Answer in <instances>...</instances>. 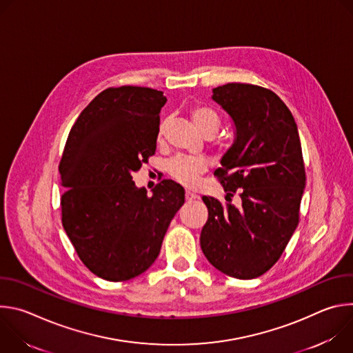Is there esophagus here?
Instances as JSON below:
<instances>
[{
    "label": "esophagus",
    "instance_id": "1",
    "mask_svg": "<svg viewBox=\"0 0 353 353\" xmlns=\"http://www.w3.org/2000/svg\"><path fill=\"white\" fill-rule=\"evenodd\" d=\"M196 198H198L196 194H194V192H191V191H185V199H187V201H194V199H196Z\"/></svg>",
    "mask_w": 353,
    "mask_h": 353
}]
</instances>
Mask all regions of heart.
<instances>
[{
    "mask_svg": "<svg viewBox=\"0 0 353 353\" xmlns=\"http://www.w3.org/2000/svg\"><path fill=\"white\" fill-rule=\"evenodd\" d=\"M190 117L195 128L201 134L207 132H218L219 128V117L218 114L208 108L204 106H196L190 110ZM163 135V125H161L158 131V139H161ZM168 173L172 179H174L177 183L185 185V187H194L201 174L207 170L205 161L199 158H190V157H177L172 159L168 166Z\"/></svg>",
    "mask_w": 353,
    "mask_h": 353,
    "instance_id": "1",
    "label": "heart"
}]
</instances>
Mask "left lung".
I'll return each mask as SVG.
<instances>
[{
    "instance_id": "1",
    "label": "left lung",
    "mask_w": 353,
    "mask_h": 353,
    "mask_svg": "<svg viewBox=\"0 0 353 353\" xmlns=\"http://www.w3.org/2000/svg\"><path fill=\"white\" fill-rule=\"evenodd\" d=\"M212 100L230 117L234 141L214 173L222 179L228 204L203 196L208 221L201 248L221 272L253 279L279 260L299 223L306 187L299 131L270 89L233 82L214 88ZM236 190L240 208L231 204Z\"/></svg>"
}]
</instances>
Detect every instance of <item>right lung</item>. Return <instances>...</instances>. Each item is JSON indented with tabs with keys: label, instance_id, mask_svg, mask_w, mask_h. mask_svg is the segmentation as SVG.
<instances>
[{
	"label": "right lung",
	"instance_id": "obj_1",
	"mask_svg": "<svg viewBox=\"0 0 353 353\" xmlns=\"http://www.w3.org/2000/svg\"><path fill=\"white\" fill-rule=\"evenodd\" d=\"M162 90L100 92L72 125L60 162L63 226L90 272L127 281L155 263L184 188L162 180L148 196L132 174L157 150Z\"/></svg>",
	"mask_w": 353,
	"mask_h": 353
}]
</instances>
